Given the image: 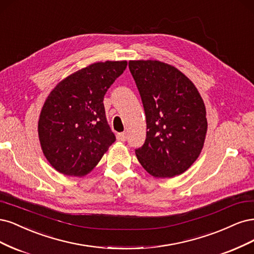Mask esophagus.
<instances>
[{
  "label": "esophagus",
  "instance_id": "1",
  "mask_svg": "<svg viewBox=\"0 0 254 254\" xmlns=\"http://www.w3.org/2000/svg\"><path fill=\"white\" fill-rule=\"evenodd\" d=\"M127 136L126 133H119V134H117V140L118 141L125 142L127 140Z\"/></svg>",
  "mask_w": 254,
  "mask_h": 254
}]
</instances>
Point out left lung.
Wrapping results in <instances>:
<instances>
[{"label":"left lung","mask_w":254,"mask_h":254,"mask_svg":"<svg viewBox=\"0 0 254 254\" xmlns=\"http://www.w3.org/2000/svg\"><path fill=\"white\" fill-rule=\"evenodd\" d=\"M141 97L146 138L135 150L144 170L157 178L183 174L197 159L208 122L201 96L176 67L156 60L129 61Z\"/></svg>","instance_id":"left-lung-1"}]
</instances>
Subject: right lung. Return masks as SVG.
Listing matches in <instances>:
<instances>
[{
  "label": "right lung",
  "instance_id": "1",
  "mask_svg": "<svg viewBox=\"0 0 254 254\" xmlns=\"http://www.w3.org/2000/svg\"><path fill=\"white\" fill-rule=\"evenodd\" d=\"M127 65V61L91 64L62 80L48 95L38 133L44 156L60 173L86 175L116 140L103 98Z\"/></svg>",
  "mask_w": 254,
  "mask_h": 254
}]
</instances>
